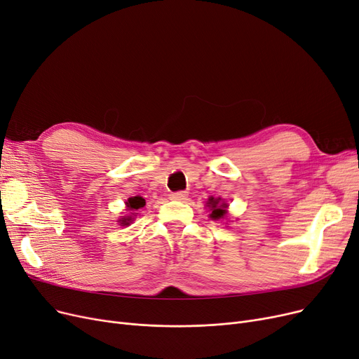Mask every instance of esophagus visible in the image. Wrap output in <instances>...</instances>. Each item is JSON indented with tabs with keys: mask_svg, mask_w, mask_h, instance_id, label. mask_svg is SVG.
I'll return each instance as SVG.
<instances>
[{
	"mask_svg": "<svg viewBox=\"0 0 359 359\" xmlns=\"http://www.w3.org/2000/svg\"><path fill=\"white\" fill-rule=\"evenodd\" d=\"M186 196H188V195H186V192H175V194L170 195L171 199H177V201H183V199H186Z\"/></svg>",
	"mask_w": 359,
	"mask_h": 359,
	"instance_id": "esophagus-1",
	"label": "esophagus"
}]
</instances>
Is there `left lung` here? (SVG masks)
I'll return each instance as SVG.
<instances>
[{
	"mask_svg": "<svg viewBox=\"0 0 359 359\" xmlns=\"http://www.w3.org/2000/svg\"><path fill=\"white\" fill-rule=\"evenodd\" d=\"M207 204H208V207L211 208L210 217L212 218V220H218V218H223V217H224V214H226V207H227V204H224V202L222 204L220 199L210 198Z\"/></svg>",
	"mask_w": 359,
	"mask_h": 359,
	"instance_id": "left-lung-1",
	"label": "left lung"
}]
</instances>
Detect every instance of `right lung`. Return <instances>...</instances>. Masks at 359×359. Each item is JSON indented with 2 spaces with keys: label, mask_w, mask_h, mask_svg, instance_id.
Masks as SVG:
<instances>
[{
  "label": "right lung",
  "mask_w": 359,
  "mask_h": 359,
  "mask_svg": "<svg viewBox=\"0 0 359 359\" xmlns=\"http://www.w3.org/2000/svg\"><path fill=\"white\" fill-rule=\"evenodd\" d=\"M126 204H128V208L130 211H137V210H141V208L145 207V199L142 196H133V198L128 199ZM132 214H137V212H132ZM130 220H132V217L123 218V220H120V222H121V224H129Z\"/></svg>",
  "instance_id": "obj_1"
}]
</instances>
